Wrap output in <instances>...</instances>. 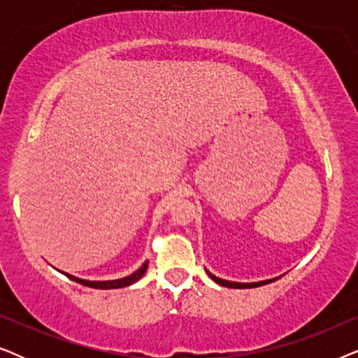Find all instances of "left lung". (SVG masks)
Wrapping results in <instances>:
<instances>
[{"label":"left lung","instance_id":"left-lung-1","mask_svg":"<svg viewBox=\"0 0 358 358\" xmlns=\"http://www.w3.org/2000/svg\"><path fill=\"white\" fill-rule=\"evenodd\" d=\"M208 277L212 278L213 282H217L218 285L222 287H228V288H256V287H262V285H267V283L271 282H275V278H268V280H261V282H249V283H244V282H231V280H224V278H220L217 275H213L212 272H208Z\"/></svg>","mask_w":358,"mask_h":358}]
</instances>
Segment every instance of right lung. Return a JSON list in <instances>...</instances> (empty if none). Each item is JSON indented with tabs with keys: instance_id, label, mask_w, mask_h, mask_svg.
I'll return each mask as SVG.
<instances>
[{
	"instance_id": "add662e5",
	"label": "right lung",
	"mask_w": 358,
	"mask_h": 358,
	"mask_svg": "<svg viewBox=\"0 0 358 358\" xmlns=\"http://www.w3.org/2000/svg\"><path fill=\"white\" fill-rule=\"evenodd\" d=\"M146 268H148V261L143 262V266H141L138 271H135L134 273H130V275H127L124 278H115V280H85V278H80V277H75V275H70V273L66 272H62L65 273L68 278H71L73 282L76 283H81V285L85 287H91V288H97V290H112V288H122V287H129L131 283H135L136 280H140L141 277L145 275Z\"/></svg>"
}]
</instances>
